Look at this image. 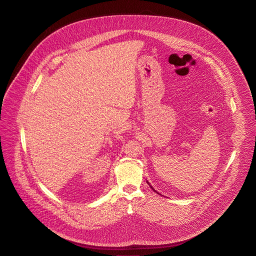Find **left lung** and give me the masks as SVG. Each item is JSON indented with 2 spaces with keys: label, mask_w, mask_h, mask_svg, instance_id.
<instances>
[{
  "label": "left lung",
  "mask_w": 256,
  "mask_h": 256,
  "mask_svg": "<svg viewBox=\"0 0 256 256\" xmlns=\"http://www.w3.org/2000/svg\"><path fill=\"white\" fill-rule=\"evenodd\" d=\"M147 182H148V180H147ZM148 184H149V186H150V188H152V190H154V192H157V194H159V192H157V190H155V188H153V186H151V184H149V182H148Z\"/></svg>",
  "instance_id": "1"
}]
</instances>
